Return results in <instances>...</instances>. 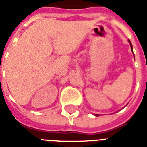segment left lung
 I'll use <instances>...</instances> for the list:
<instances>
[{"instance_id":"obj_1","label":"left lung","mask_w":147,"mask_h":147,"mask_svg":"<svg viewBox=\"0 0 147 147\" xmlns=\"http://www.w3.org/2000/svg\"><path fill=\"white\" fill-rule=\"evenodd\" d=\"M128 42H129L130 43V45H131V50H132V45H131V42H130V40H128ZM133 52V51H132ZM95 116H97V117H98V114H95Z\"/></svg>"}]
</instances>
